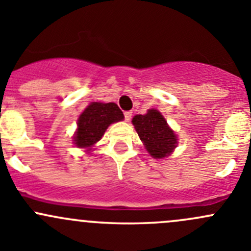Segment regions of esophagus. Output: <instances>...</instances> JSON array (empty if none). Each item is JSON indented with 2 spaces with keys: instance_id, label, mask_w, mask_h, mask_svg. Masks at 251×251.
I'll return each mask as SVG.
<instances>
[{
  "instance_id": "esophagus-1",
  "label": "esophagus",
  "mask_w": 251,
  "mask_h": 251,
  "mask_svg": "<svg viewBox=\"0 0 251 251\" xmlns=\"http://www.w3.org/2000/svg\"><path fill=\"white\" fill-rule=\"evenodd\" d=\"M124 115H125V120L128 123L131 120V118H132V111H125Z\"/></svg>"
}]
</instances>
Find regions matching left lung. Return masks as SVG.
I'll return each mask as SVG.
<instances>
[{
	"label": "left lung",
	"instance_id": "8db88e82",
	"mask_svg": "<svg viewBox=\"0 0 251 251\" xmlns=\"http://www.w3.org/2000/svg\"><path fill=\"white\" fill-rule=\"evenodd\" d=\"M132 124L147 151L153 158H166L177 147L176 133L159 110L149 109L144 115H135Z\"/></svg>",
	"mask_w": 251,
	"mask_h": 251
}]
</instances>
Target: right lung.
I'll return each mask as SVG.
<instances>
[{
	"mask_svg": "<svg viewBox=\"0 0 251 251\" xmlns=\"http://www.w3.org/2000/svg\"><path fill=\"white\" fill-rule=\"evenodd\" d=\"M124 119L123 111L115 103L92 102L77 119V128L73 141L77 148H88L97 143L110 124Z\"/></svg>",
	"mask_w": 251,
	"mask_h": 251,
	"instance_id": "obj_1",
	"label": "right lung"
}]
</instances>
